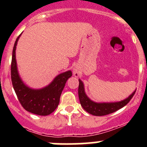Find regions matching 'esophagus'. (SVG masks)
I'll return each mask as SVG.
<instances>
[{"mask_svg": "<svg viewBox=\"0 0 147 147\" xmlns=\"http://www.w3.org/2000/svg\"><path fill=\"white\" fill-rule=\"evenodd\" d=\"M74 74L76 76H77L78 75H79V73H78V71L77 70H74Z\"/></svg>", "mask_w": 147, "mask_h": 147, "instance_id": "obj_1", "label": "esophagus"}]
</instances>
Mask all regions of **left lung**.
I'll use <instances>...</instances> for the list:
<instances>
[{
	"label": "left lung",
	"mask_w": 147,
	"mask_h": 147,
	"mask_svg": "<svg viewBox=\"0 0 147 147\" xmlns=\"http://www.w3.org/2000/svg\"><path fill=\"white\" fill-rule=\"evenodd\" d=\"M79 82H80V84H79L78 94H79V98H80L82 107L88 113L96 115V116L108 115V114L113 113L119 109L122 108L129 103V102L132 99L136 93V91H134L128 98L123 100L121 102H113V103H96V102L91 101L86 96L82 82L80 80H79Z\"/></svg>",
	"instance_id": "left-lung-1"
}]
</instances>
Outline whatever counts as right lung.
<instances>
[{
	"label": "right lung",
	"mask_w": 147,
	"mask_h": 147,
	"mask_svg": "<svg viewBox=\"0 0 147 147\" xmlns=\"http://www.w3.org/2000/svg\"><path fill=\"white\" fill-rule=\"evenodd\" d=\"M20 34L17 38L12 51L11 78L13 88L22 107L32 113L48 115L53 113L59 103L61 93L68 78L72 76L71 71L58 75L49 86L40 90H32L23 84L18 75L15 59V50Z\"/></svg>",
	"instance_id": "obj_1"
}]
</instances>
